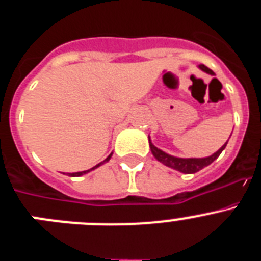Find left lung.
I'll return each mask as SVG.
<instances>
[{
	"label": "left lung",
	"instance_id": "left-lung-1",
	"mask_svg": "<svg viewBox=\"0 0 261 261\" xmlns=\"http://www.w3.org/2000/svg\"><path fill=\"white\" fill-rule=\"evenodd\" d=\"M200 69L206 71V73H209V74H214L213 71L209 68H206L205 65H200ZM149 145H150L151 153H153V155L158 159L159 162H162L163 165L174 168V170H177V171L184 172V174H195V172L200 171V170H202L204 167L211 165L214 159L218 158L220 154L222 153L223 149L226 147V145H227V142L221 147L220 150L216 151L213 155L206 156V158H176V156L168 155L167 153H165V151H162L161 149L154 146V145L151 144L150 138H149Z\"/></svg>",
	"mask_w": 261,
	"mask_h": 261
}]
</instances>
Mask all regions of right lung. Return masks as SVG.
<instances>
[{"mask_svg":"<svg viewBox=\"0 0 261 261\" xmlns=\"http://www.w3.org/2000/svg\"><path fill=\"white\" fill-rule=\"evenodd\" d=\"M111 155H112V154H110V155L107 156V159H106V161H108V159L111 158ZM106 161H103V162H100V163H98V165L96 166H94L93 168H90V170H86V171H81V172H71V174H69V176H81V175H84V174H86V172H89V171H91V170H94V168H96V167H99V166L100 165H103V163L106 162Z\"/></svg>","mask_w":261,"mask_h":261,"instance_id":"add662e5","label":"right lung"}]
</instances>
